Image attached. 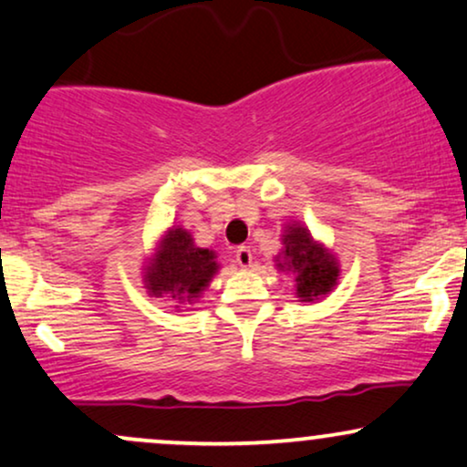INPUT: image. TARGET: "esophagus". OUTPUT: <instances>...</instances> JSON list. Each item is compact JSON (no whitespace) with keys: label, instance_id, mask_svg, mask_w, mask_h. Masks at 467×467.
Wrapping results in <instances>:
<instances>
[{"label":"esophagus","instance_id":"obj_1","mask_svg":"<svg viewBox=\"0 0 467 467\" xmlns=\"http://www.w3.org/2000/svg\"><path fill=\"white\" fill-rule=\"evenodd\" d=\"M235 262L240 264V268H249L253 264V253L249 246H240L238 251H235Z\"/></svg>","mask_w":467,"mask_h":467}]
</instances>
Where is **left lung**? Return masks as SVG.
I'll use <instances>...</instances> for the list:
<instances>
[{
    "instance_id": "obj_1",
    "label": "left lung",
    "mask_w": 467,
    "mask_h": 467,
    "mask_svg": "<svg viewBox=\"0 0 467 467\" xmlns=\"http://www.w3.org/2000/svg\"><path fill=\"white\" fill-rule=\"evenodd\" d=\"M281 244L284 246L275 257V266L281 273L295 275V295L298 301H322L337 285V257L325 244L318 243L301 221L285 223Z\"/></svg>"
}]
</instances>
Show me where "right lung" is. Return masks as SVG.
<instances>
[{
  "label": "right lung",
  "mask_w": 467,
  "mask_h": 467,
  "mask_svg": "<svg viewBox=\"0 0 467 467\" xmlns=\"http://www.w3.org/2000/svg\"><path fill=\"white\" fill-rule=\"evenodd\" d=\"M216 257V251L194 244L188 229L172 224L158 240L153 255L147 257L142 281L149 295L177 303L175 309H180L197 303L210 287L221 268Z\"/></svg>",
  "instance_id": "right-lung-1"
}]
</instances>
